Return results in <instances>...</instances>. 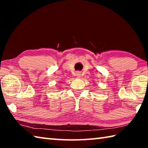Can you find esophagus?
I'll use <instances>...</instances> for the list:
<instances>
[{
    "label": "esophagus",
    "instance_id": "esophagus-1",
    "mask_svg": "<svg viewBox=\"0 0 148 148\" xmlns=\"http://www.w3.org/2000/svg\"><path fill=\"white\" fill-rule=\"evenodd\" d=\"M76 77H79L80 76H81V73H80L79 72H76Z\"/></svg>",
    "mask_w": 148,
    "mask_h": 148
}]
</instances>
